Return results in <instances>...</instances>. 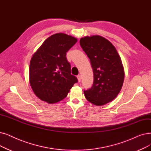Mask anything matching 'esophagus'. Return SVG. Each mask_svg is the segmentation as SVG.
<instances>
[{
	"label": "esophagus",
	"instance_id": "1",
	"mask_svg": "<svg viewBox=\"0 0 151 151\" xmlns=\"http://www.w3.org/2000/svg\"><path fill=\"white\" fill-rule=\"evenodd\" d=\"M77 78H78V81L80 82V81H81V75H78L77 76Z\"/></svg>",
	"mask_w": 151,
	"mask_h": 151
}]
</instances>
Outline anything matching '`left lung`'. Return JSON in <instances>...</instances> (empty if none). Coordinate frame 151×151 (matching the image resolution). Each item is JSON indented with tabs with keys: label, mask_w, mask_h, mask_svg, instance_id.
Returning a JSON list of instances; mask_svg holds the SVG:
<instances>
[{
	"label": "left lung",
	"mask_w": 151,
	"mask_h": 151,
	"mask_svg": "<svg viewBox=\"0 0 151 151\" xmlns=\"http://www.w3.org/2000/svg\"><path fill=\"white\" fill-rule=\"evenodd\" d=\"M80 43L94 73L93 86L84 91L85 97L96 106H102L114 100L122 88L124 73L120 57L112 44L102 36L82 37Z\"/></svg>",
	"instance_id": "1"
}]
</instances>
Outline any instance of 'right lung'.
Instances as JSON below:
<instances>
[{
	"instance_id": "right-lung-1",
	"label": "right lung",
	"mask_w": 151,
	"mask_h": 151,
	"mask_svg": "<svg viewBox=\"0 0 151 151\" xmlns=\"http://www.w3.org/2000/svg\"><path fill=\"white\" fill-rule=\"evenodd\" d=\"M77 39L63 33L52 35L44 41L29 64L31 88L39 99L50 104L59 102L68 94L77 78L71 74L67 52Z\"/></svg>"
}]
</instances>
